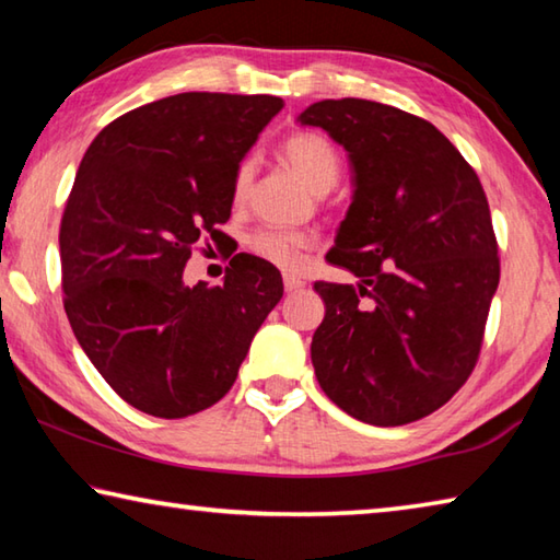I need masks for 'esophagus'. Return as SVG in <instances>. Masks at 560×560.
Returning <instances> with one entry per match:
<instances>
[{
  "instance_id": "esophagus-1",
  "label": "esophagus",
  "mask_w": 560,
  "mask_h": 560,
  "mask_svg": "<svg viewBox=\"0 0 560 560\" xmlns=\"http://www.w3.org/2000/svg\"><path fill=\"white\" fill-rule=\"evenodd\" d=\"M283 289H287L289 293H293V291L303 289V281L296 279V277H283Z\"/></svg>"
}]
</instances>
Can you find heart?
<instances>
[{
	"label": "heart",
	"mask_w": 560,
	"mask_h": 560,
	"mask_svg": "<svg viewBox=\"0 0 560 560\" xmlns=\"http://www.w3.org/2000/svg\"><path fill=\"white\" fill-rule=\"evenodd\" d=\"M281 155L316 192H326L336 185L340 175V153L330 143L324 132L316 130H296L283 140ZM254 173L252 158H244L234 170V197H242L249 187ZM246 246L254 257L273 264L283 271L299 269L306 254L316 246V236L301 230H273V226H261L252 232Z\"/></svg>",
	"instance_id": "heart-1"
}]
</instances>
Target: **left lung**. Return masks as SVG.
<instances>
[{
    "mask_svg": "<svg viewBox=\"0 0 560 560\" xmlns=\"http://www.w3.org/2000/svg\"><path fill=\"white\" fill-rule=\"evenodd\" d=\"M353 167L334 267L358 283L316 281L326 303L311 360L340 410L377 428L428 417L477 365L499 287V244L474 167L424 118L363 98L318 101Z\"/></svg>",
    "mask_w": 560,
    "mask_h": 560,
    "instance_id": "8db88e82",
    "label": "left lung"
}]
</instances>
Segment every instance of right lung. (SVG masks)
<instances>
[{"label":"right lung","mask_w":560,"mask_h":560,"mask_svg":"<svg viewBox=\"0 0 560 560\" xmlns=\"http://www.w3.org/2000/svg\"><path fill=\"white\" fill-rule=\"evenodd\" d=\"M283 108L277 96L177 93L122 113L83 155L59 252L69 324L122 400L165 420L230 393L281 273L236 254L220 287H187L197 244L220 242L234 170Z\"/></svg>","instance_id":"add662e5"}]
</instances>
